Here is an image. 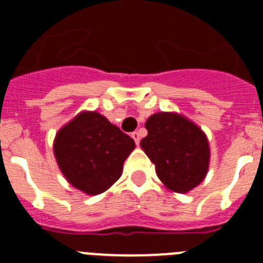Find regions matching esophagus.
Listing matches in <instances>:
<instances>
[{
    "label": "esophagus",
    "mask_w": 263,
    "mask_h": 263,
    "mask_svg": "<svg viewBox=\"0 0 263 263\" xmlns=\"http://www.w3.org/2000/svg\"><path fill=\"white\" fill-rule=\"evenodd\" d=\"M132 138L134 139V142H136L137 145H138L139 141H141V136H139L138 132H134V133H132Z\"/></svg>",
    "instance_id": "1"
}]
</instances>
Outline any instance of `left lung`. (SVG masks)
Listing matches in <instances>:
<instances>
[{
  "instance_id": "obj_1",
  "label": "left lung",
  "mask_w": 263,
  "mask_h": 263,
  "mask_svg": "<svg viewBox=\"0 0 263 263\" xmlns=\"http://www.w3.org/2000/svg\"><path fill=\"white\" fill-rule=\"evenodd\" d=\"M141 147L168 190L185 194L200 184L210 167V145L200 127L178 113L160 111L146 121Z\"/></svg>"
}]
</instances>
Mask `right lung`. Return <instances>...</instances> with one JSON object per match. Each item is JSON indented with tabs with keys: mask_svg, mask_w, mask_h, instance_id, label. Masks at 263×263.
I'll return each mask as SVG.
<instances>
[{
	"mask_svg": "<svg viewBox=\"0 0 263 263\" xmlns=\"http://www.w3.org/2000/svg\"><path fill=\"white\" fill-rule=\"evenodd\" d=\"M134 147L133 138L97 111H81L53 141V154L63 175L88 195L103 194L117 182Z\"/></svg>",
	"mask_w": 263,
	"mask_h": 263,
	"instance_id": "obj_1",
	"label": "right lung"
}]
</instances>
